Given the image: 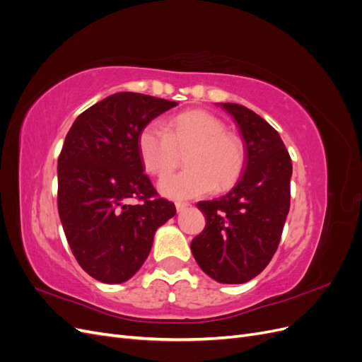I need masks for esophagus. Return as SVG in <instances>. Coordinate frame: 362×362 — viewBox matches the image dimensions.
<instances>
[{"instance_id": "obj_1", "label": "esophagus", "mask_w": 362, "mask_h": 362, "mask_svg": "<svg viewBox=\"0 0 362 362\" xmlns=\"http://www.w3.org/2000/svg\"><path fill=\"white\" fill-rule=\"evenodd\" d=\"M187 206H189V204H185V202H177V204H175V208H177L178 213L184 211Z\"/></svg>"}]
</instances>
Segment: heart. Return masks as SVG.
Segmentation results:
<instances>
[{
    "mask_svg": "<svg viewBox=\"0 0 362 362\" xmlns=\"http://www.w3.org/2000/svg\"><path fill=\"white\" fill-rule=\"evenodd\" d=\"M137 151L146 172L163 177L185 154L186 169L164 177L158 190L169 199H193L214 187L226 190L237 182L245 168V148L225 124L205 110H189L170 117L164 129L146 125L137 137Z\"/></svg>",
    "mask_w": 362,
    "mask_h": 362,
    "instance_id": "heart-1",
    "label": "heart"
}]
</instances>
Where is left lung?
I'll return each mask as SVG.
<instances>
[{
	"mask_svg": "<svg viewBox=\"0 0 362 362\" xmlns=\"http://www.w3.org/2000/svg\"><path fill=\"white\" fill-rule=\"evenodd\" d=\"M231 115L245 141V168L225 196L198 204L204 231L192 254L208 276L221 284L255 278L275 254L290 210L291 160L278 131L249 108L217 103Z\"/></svg>",
	"mask_w": 362,
	"mask_h": 362,
	"instance_id": "left-lung-1",
	"label": "left lung"
}]
</instances>
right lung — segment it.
I'll return each instance as SVG.
<instances>
[{"instance_id":"right-lung-1","label":"right lung","mask_w":362,"mask_h":362,"mask_svg":"<svg viewBox=\"0 0 362 362\" xmlns=\"http://www.w3.org/2000/svg\"><path fill=\"white\" fill-rule=\"evenodd\" d=\"M175 105L119 92L83 112L64 139L57 163L60 221L74 257L96 281L122 284L134 276L157 229L177 213L157 198L137 151L140 131Z\"/></svg>"}]
</instances>
